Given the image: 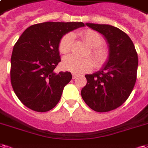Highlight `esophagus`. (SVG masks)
Returning a JSON list of instances; mask_svg holds the SVG:
<instances>
[{"label": "esophagus", "mask_w": 148, "mask_h": 148, "mask_svg": "<svg viewBox=\"0 0 148 148\" xmlns=\"http://www.w3.org/2000/svg\"><path fill=\"white\" fill-rule=\"evenodd\" d=\"M72 77H73V79H74V78H76L77 77V75L75 74H72Z\"/></svg>", "instance_id": "34e87169"}]
</instances>
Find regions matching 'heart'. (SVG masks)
<instances>
[{
    "instance_id": "heart-1",
    "label": "heart",
    "mask_w": 148,
    "mask_h": 148,
    "mask_svg": "<svg viewBox=\"0 0 148 148\" xmlns=\"http://www.w3.org/2000/svg\"><path fill=\"white\" fill-rule=\"evenodd\" d=\"M82 38L88 45L92 47L90 56L93 60L94 65L100 67L103 65L108 58L107 49L101 47L103 42V38L99 33L92 29H86L81 34ZM74 41V34H66L61 38L59 44V50L62 54H66L71 51ZM93 63L89 58H79L71 55L66 56L62 62V66L66 71L74 74H82L90 71L93 66Z\"/></svg>"
}]
</instances>
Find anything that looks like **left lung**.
<instances>
[{"label":"left lung","mask_w":148,"mask_h":148,"mask_svg":"<svg viewBox=\"0 0 148 148\" xmlns=\"http://www.w3.org/2000/svg\"><path fill=\"white\" fill-rule=\"evenodd\" d=\"M85 25L104 37L109 53L99 71L85 75L87 84L81 94L91 109L107 112L120 107L132 92L136 80L138 56L132 40L119 28L108 24Z\"/></svg>","instance_id":"obj_1"}]
</instances>
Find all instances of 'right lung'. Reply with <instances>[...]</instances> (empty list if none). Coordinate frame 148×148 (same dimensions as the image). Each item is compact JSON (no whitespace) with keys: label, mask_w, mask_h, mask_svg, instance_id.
Returning a JSON list of instances; mask_svg holds the SVG:
<instances>
[{"label":"right lung","mask_w":148,"mask_h":148,"mask_svg":"<svg viewBox=\"0 0 148 148\" xmlns=\"http://www.w3.org/2000/svg\"><path fill=\"white\" fill-rule=\"evenodd\" d=\"M85 27L82 22H46L28 27L13 48L11 82L26 107L45 112L56 107L63 88L72 78L71 72L54 70L61 61L59 44L72 30Z\"/></svg>","instance_id":"add662e5"}]
</instances>
